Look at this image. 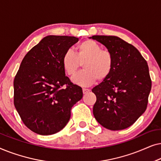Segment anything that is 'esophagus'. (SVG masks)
<instances>
[{"label": "esophagus", "instance_id": "obj_1", "mask_svg": "<svg viewBox=\"0 0 161 161\" xmlns=\"http://www.w3.org/2000/svg\"><path fill=\"white\" fill-rule=\"evenodd\" d=\"M89 92V89H85V88H83V94H86V93H88V92Z\"/></svg>", "mask_w": 161, "mask_h": 161}]
</instances>
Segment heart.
Listing matches in <instances>:
<instances>
[{"mask_svg": "<svg viewBox=\"0 0 161 161\" xmlns=\"http://www.w3.org/2000/svg\"><path fill=\"white\" fill-rule=\"evenodd\" d=\"M63 69L68 76L72 77L82 66L84 70L73 78L74 83L89 86L108 78L113 71L114 59L112 53L102 49L100 45L92 39H86L77 45L76 53L67 50L61 59Z\"/></svg>", "mask_w": 161, "mask_h": 161, "instance_id": "b5f03b06", "label": "heart"}]
</instances>
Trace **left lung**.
Segmentation results:
<instances>
[{"instance_id":"obj_1","label":"left lung","mask_w":161,"mask_h":161,"mask_svg":"<svg viewBox=\"0 0 161 161\" xmlns=\"http://www.w3.org/2000/svg\"><path fill=\"white\" fill-rule=\"evenodd\" d=\"M92 38L105 46L114 59L111 74L92 90L97 97L94 116L105 128L125 129L147 109L152 88L148 64L133 45L119 37L96 35Z\"/></svg>"}]
</instances>
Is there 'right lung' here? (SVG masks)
<instances>
[{"mask_svg":"<svg viewBox=\"0 0 161 161\" xmlns=\"http://www.w3.org/2000/svg\"><path fill=\"white\" fill-rule=\"evenodd\" d=\"M78 39L45 36L27 53L14 80V104L28 128L39 135L66 126L72 107L83 97L81 87L65 75L63 55Z\"/></svg>","mask_w":161,"mask_h":161,"instance_id":"right-lung-1","label":"right lung"}]
</instances>
